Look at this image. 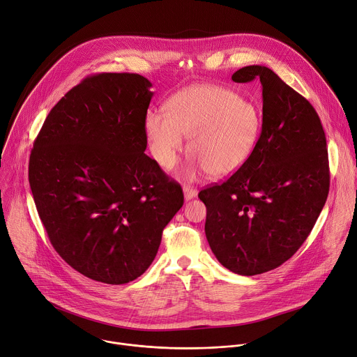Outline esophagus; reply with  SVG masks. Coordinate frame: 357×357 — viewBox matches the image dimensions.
<instances>
[{"label": "esophagus", "mask_w": 357, "mask_h": 357, "mask_svg": "<svg viewBox=\"0 0 357 357\" xmlns=\"http://www.w3.org/2000/svg\"><path fill=\"white\" fill-rule=\"evenodd\" d=\"M183 195H185V199L186 200H190V199H193V197H196V195H197V190L196 189H193V188H190V186H183Z\"/></svg>", "instance_id": "obj_1"}]
</instances>
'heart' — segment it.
Here are the masks:
<instances>
[{"label": "heart", "instance_id": "heart-1", "mask_svg": "<svg viewBox=\"0 0 357 357\" xmlns=\"http://www.w3.org/2000/svg\"><path fill=\"white\" fill-rule=\"evenodd\" d=\"M261 113L256 103L230 89L215 84H195L175 93L165 113L149 110L145 135L158 165L171 171L189 137L185 179L200 171L215 178L227 176L251 157L261 132Z\"/></svg>", "mask_w": 357, "mask_h": 357}]
</instances>
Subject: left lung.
Returning <instances> with one entry per match:
<instances>
[{
	"instance_id": "left-lung-1",
	"label": "left lung",
	"mask_w": 357,
	"mask_h": 357,
	"mask_svg": "<svg viewBox=\"0 0 357 357\" xmlns=\"http://www.w3.org/2000/svg\"><path fill=\"white\" fill-rule=\"evenodd\" d=\"M260 80L263 126L247 162L199 192L205 233L227 270L257 275L280 267L307 240L329 192L326 137L310 101L271 69L251 65L231 80Z\"/></svg>"
}]
</instances>
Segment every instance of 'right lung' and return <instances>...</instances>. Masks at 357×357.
<instances>
[{
  "instance_id": "1",
  "label": "right lung",
  "mask_w": 357,
  "mask_h": 357,
  "mask_svg": "<svg viewBox=\"0 0 357 357\" xmlns=\"http://www.w3.org/2000/svg\"><path fill=\"white\" fill-rule=\"evenodd\" d=\"M152 83L100 73L47 114L29 157L39 218L59 256L84 277L127 284L154 261L181 186L145 154Z\"/></svg>"
}]
</instances>
